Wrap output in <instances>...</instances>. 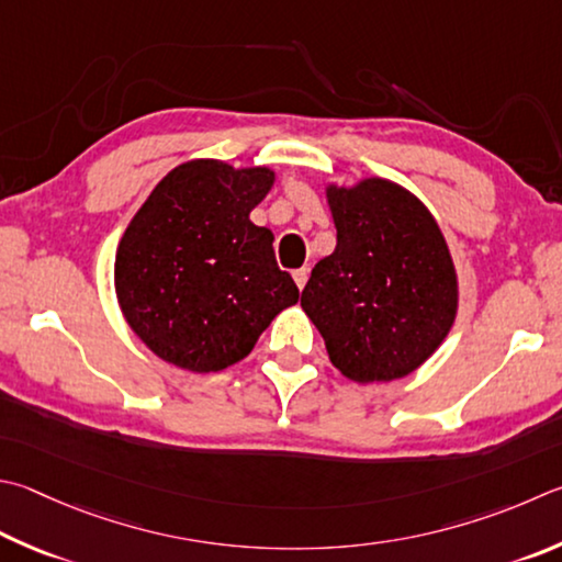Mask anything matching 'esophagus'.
Masks as SVG:
<instances>
[{
	"instance_id": "1",
	"label": "esophagus",
	"mask_w": 562,
	"mask_h": 562,
	"mask_svg": "<svg viewBox=\"0 0 562 562\" xmlns=\"http://www.w3.org/2000/svg\"><path fill=\"white\" fill-rule=\"evenodd\" d=\"M292 278H294V282H297V288H300V290H304V284H307V280H310V268H300V270H294V272H292Z\"/></svg>"
}]
</instances>
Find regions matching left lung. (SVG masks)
I'll return each mask as SVG.
<instances>
[{
  "instance_id": "obj_1",
  "label": "left lung",
  "mask_w": 562,
  "mask_h": 562,
  "mask_svg": "<svg viewBox=\"0 0 562 562\" xmlns=\"http://www.w3.org/2000/svg\"><path fill=\"white\" fill-rule=\"evenodd\" d=\"M324 193L336 248L314 265L302 310L344 379H405L440 349L457 319L447 240L425 203L391 179L326 183Z\"/></svg>"
}]
</instances>
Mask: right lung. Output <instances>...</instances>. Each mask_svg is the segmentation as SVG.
Segmentation results:
<instances>
[{"label":"right lung","instance_id":"obj_1","mask_svg":"<svg viewBox=\"0 0 562 562\" xmlns=\"http://www.w3.org/2000/svg\"><path fill=\"white\" fill-rule=\"evenodd\" d=\"M272 183L270 167L191 159L132 216L115 252V294L161 361L191 373L228 369L297 304V284L274 262L272 231L250 221Z\"/></svg>","mask_w":562,"mask_h":562}]
</instances>
